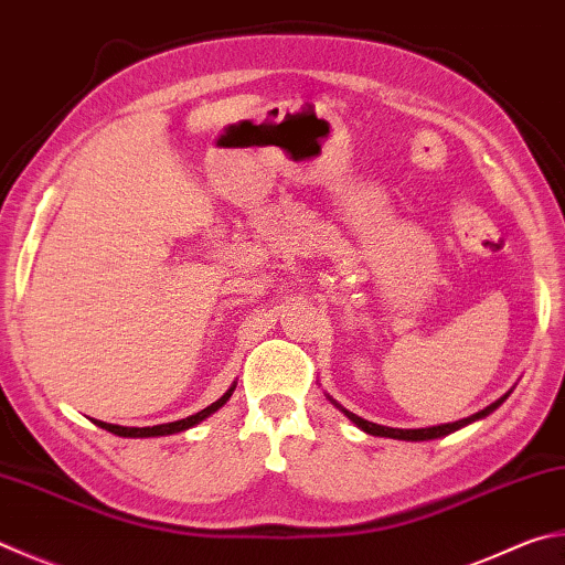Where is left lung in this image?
Masks as SVG:
<instances>
[{
    "instance_id": "obj_1",
    "label": "left lung",
    "mask_w": 565,
    "mask_h": 565,
    "mask_svg": "<svg viewBox=\"0 0 565 565\" xmlns=\"http://www.w3.org/2000/svg\"><path fill=\"white\" fill-rule=\"evenodd\" d=\"M509 397V393L504 395V397H499L497 403H491L489 407H484V409H479V413H475V415H469V417H465V419H457V423H447V425H437V427H425V429H397V427H383V425H375V423H367V419H363V417H358V415H353V413H348V409H343L345 413V417L351 419V423H355L358 427L363 429V433H367V435H375V437H390V439H407V443H425V439H437V437H445V435H452V433H457L459 427H465V425H469V423H475V419H481V417H487L489 413H494V409L504 403V399Z\"/></svg>"
}]
</instances>
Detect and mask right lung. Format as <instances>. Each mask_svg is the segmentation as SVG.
Masks as SVG:
<instances>
[{
	"label": "right lung",
	"instance_id": "obj_1",
	"mask_svg": "<svg viewBox=\"0 0 565 565\" xmlns=\"http://www.w3.org/2000/svg\"><path fill=\"white\" fill-rule=\"evenodd\" d=\"M234 387H237V385H232V387L227 390V393H224V395L217 399V403H212L210 407L200 409L198 415H190V417H184V419H178V423L156 425V427H120V425L100 423V419H94V423H96L98 427L108 429V433L118 435V437H162V435H175V433H182V429H190V427H194L198 423H202V419L210 417L212 413H217V409H220L224 403H227L230 395L234 393Z\"/></svg>",
	"mask_w": 565,
	"mask_h": 565
}]
</instances>
